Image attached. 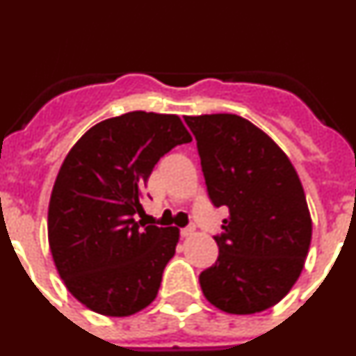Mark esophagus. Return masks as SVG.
Returning a JSON list of instances; mask_svg holds the SVG:
<instances>
[{
  "label": "esophagus",
  "mask_w": 356,
  "mask_h": 356,
  "mask_svg": "<svg viewBox=\"0 0 356 356\" xmlns=\"http://www.w3.org/2000/svg\"><path fill=\"white\" fill-rule=\"evenodd\" d=\"M180 234H181V237H191V235H194V226H187V228H181L180 229Z\"/></svg>",
  "instance_id": "1"
}]
</instances>
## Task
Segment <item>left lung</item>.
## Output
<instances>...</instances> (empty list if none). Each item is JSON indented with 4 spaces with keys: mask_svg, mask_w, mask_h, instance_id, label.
<instances>
[{
    "mask_svg": "<svg viewBox=\"0 0 356 356\" xmlns=\"http://www.w3.org/2000/svg\"><path fill=\"white\" fill-rule=\"evenodd\" d=\"M196 137L207 191L228 207L219 257L200 275L201 291L222 312L275 307L303 271L312 219L300 176L278 144L235 114L185 115Z\"/></svg>",
    "mask_w": 356,
    "mask_h": 356,
    "instance_id": "left-lung-1",
    "label": "left lung"
}]
</instances>
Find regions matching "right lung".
<instances>
[{"label":"right lung","mask_w":356,"mask_h":356,"mask_svg":"<svg viewBox=\"0 0 356 356\" xmlns=\"http://www.w3.org/2000/svg\"><path fill=\"white\" fill-rule=\"evenodd\" d=\"M191 140L178 115L135 110L97 122L65 156L49 200V250L67 291L92 312L127 317L159 294L180 229L135 216H144L155 163Z\"/></svg>","instance_id":"1"}]
</instances>
